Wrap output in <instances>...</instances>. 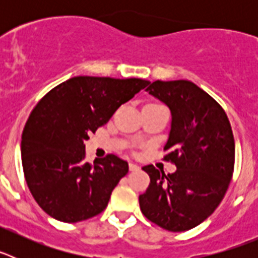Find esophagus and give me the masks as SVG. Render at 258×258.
Listing matches in <instances>:
<instances>
[{
	"mask_svg": "<svg viewBox=\"0 0 258 258\" xmlns=\"http://www.w3.org/2000/svg\"><path fill=\"white\" fill-rule=\"evenodd\" d=\"M129 169H131L132 172H134V170L140 169V166L137 165V164H134V163H131V164H129Z\"/></svg>",
	"mask_w": 258,
	"mask_h": 258,
	"instance_id": "34e87169",
	"label": "esophagus"
}]
</instances>
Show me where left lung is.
<instances>
[{"instance_id":"8db88e82","label":"left lung","mask_w":258,"mask_h":258,"mask_svg":"<svg viewBox=\"0 0 258 258\" xmlns=\"http://www.w3.org/2000/svg\"><path fill=\"white\" fill-rule=\"evenodd\" d=\"M147 90L172 111L163 160L177 170L165 174L143 166L150 184L140 195L141 211L168 231H186L207 220L226 194L235 163L234 134L221 104L191 81L157 80Z\"/></svg>"}]
</instances>
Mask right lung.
<instances>
[{
	"instance_id": "1",
	"label": "right lung",
	"mask_w": 258,
	"mask_h": 258,
	"mask_svg": "<svg viewBox=\"0 0 258 258\" xmlns=\"http://www.w3.org/2000/svg\"><path fill=\"white\" fill-rule=\"evenodd\" d=\"M150 81L76 76L52 88L32 109L22 134L27 186L38 206L61 222H80L106 209L129 170L108 154L85 161V141Z\"/></svg>"
}]
</instances>
